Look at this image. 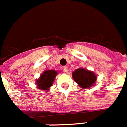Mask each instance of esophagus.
<instances>
[{
  "label": "esophagus",
  "mask_w": 127,
  "mask_h": 127,
  "mask_svg": "<svg viewBox=\"0 0 127 127\" xmlns=\"http://www.w3.org/2000/svg\"><path fill=\"white\" fill-rule=\"evenodd\" d=\"M63 71L64 72H68V71H69L67 66H64V67H63Z\"/></svg>",
  "instance_id": "1"
}]
</instances>
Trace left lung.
I'll list each match as a JSON object with an SVG mask.
<instances>
[{"label":"left lung","mask_w":127,"mask_h":127,"mask_svg":"<svg viewBox=\"0 0 127 127\" xmlns=\"http://www.w3.org/2000/svg\"><path fill=\"white\" fill-rule=\"evenodd\" d=\"M72 77L74 81L82 89L90 88L95 85L96 81V75L93 71L84 68H78L72 72Z\"/></svg>","instance_id":"8db88e82"}]
</instances>
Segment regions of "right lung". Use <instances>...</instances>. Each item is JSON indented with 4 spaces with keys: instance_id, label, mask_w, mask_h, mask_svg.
<instances>
[{
    "instance_id": "right-lung-1",
    "label": "right lung",
    "mask_w": 127,
    "mask_h": 127,
    "mask_svg": "<svg viewBox=\"0 0 127 127\" xmlns=\"http://www.w3.org/2000/svg\"><path fill=\"white\" fill-rule=\"evenodd\" d=\"M58 74V71L56 70L46 69L40 75L39 78L36 79L35 81V84L37 85V88L39 90L49 91L50 88L52 86L53 81Z\"/></svg>"
}]
</instances>
